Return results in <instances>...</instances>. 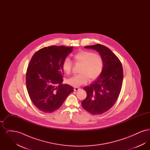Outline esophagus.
<instances>
[{"label":"esophagus","mask_w":150,"mask_h":150,"mask_svg":"<svg viewBox=\"0 0 150 150\" xmlns=\"http://www.w3.org/2000/svg\"><path fill=\"white\" fill-rule=\"evenodd\" d=\"M80 89V88H78V87H75L74 88V91H78Z\"/></svg>","instance_id":"esophagus-1"}]
</instances>
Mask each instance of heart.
I'll return each instance as SVG.
<instances>
[{
	"mask_svg": "<svg viewBox=\"0 0 150 150\" xmlns=\"http://www.w3.org/2000/svg\"><path fill=\"white\" fill-rule=\"evenodd\" d=\"M73 59L76 64H80L79 74L74 75L67 80L69 84L80 86L86 84L89 80L93 81L99 77L103 66V59L100 54L90 51L81 50L75 54ZM73 67V62L67 58L62 64V69L66 74H70Z\"/></svg>",
	"mask_w": 150,
	"mask_h": 150,
	"instance_id": "1",
	"label": "heart"
}]
</instances>
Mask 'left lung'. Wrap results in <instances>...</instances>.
Wrapping results in <instances>:
<instances>
[{
  "mask_svg": "<svg viewBox=\"0 0 150 150\" xmlns=\"http://www.w3.org/2000/svg\"><path fill=\"white\" fill-rule=\"evenodd\" d=\"M100 53L103 66L98 78L84 89L87 93L81 105L92 115H100L112 107L121 92L123 70L119 58L105 45L97 44L86 46Z\"/></svg>",
  "mask_w": 150,
  "mask_h": 150,
  "instance_id": "left-lung-1",
  "label": "left lung"
}]
</instances>
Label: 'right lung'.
Instances as JSON below:
<instances>
[{"mask_svg":"<svg viewBox=\"0 0 150 150\" xmlns=\"http://www.w3.org/2000/svg\"><path fill=\"white\" fill-rule=\"evenodd\" d=\"M72 47L52 45L37 51L31 58L26 75V88L33 104L40 111L51 113L62 106L73 87L62 84V64Z\"/></svg>","mask_w":150,"mask_h":150,"instance_id":"obj_1","label":"right lung"}]
</instances>
